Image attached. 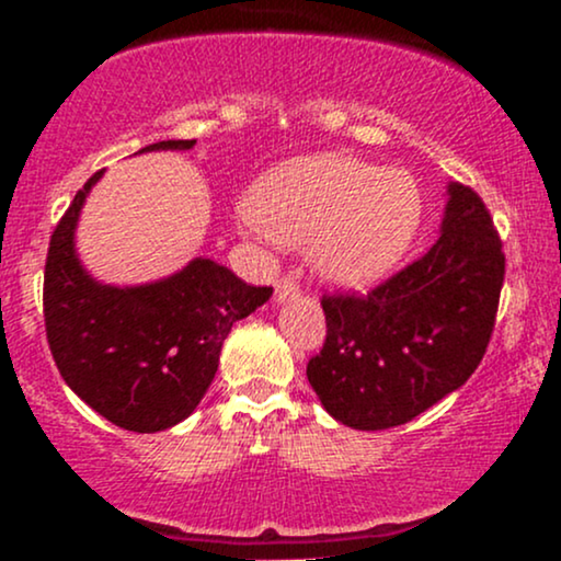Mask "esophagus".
<instances>
[{
    "label": "esophagus",
    "instance_id": "esophagus-1",
    "mask_svg": "<svg viewBox=\"0 0 561 561\" xmlns=\"http://www.w3.org/2000/svg\"><path fill=\"white\" fill-rule=\"evenodd\" d=\"M298 282L293 279V276H282L279 282H276V300H287V298H295L298 295Z\"/></svg>",
    "mask_w": 561,
    "mask_h": 561
}]
</instances>
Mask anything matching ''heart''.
Wrapping results in <instances>:
<instances>
[{
  "instance_id": "b5f03b06",
  "label": "heart",
  "mask_w": 561,
  "mask_h": 561,
  "mask_svg": "<svg viewBox=\"0 0 561 561\" xmlns=\"http://www.w3.org/2000/svg\"><path fill=\"white\" fill-rule=\"evenodd\" d=\"M424 197L409 171L353 156H319L268 171L250 221L276 242L311 244L313 268L340 287L396 272L422 229Z\"/></svg>"
}]
</instances>
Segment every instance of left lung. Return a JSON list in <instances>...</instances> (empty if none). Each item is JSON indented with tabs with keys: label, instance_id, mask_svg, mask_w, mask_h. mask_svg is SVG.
I'll use <instances>...</instances> for the list:
<instances>
[{
	"label": "left lung",
	"instance_id": "8db88e82",
	"mask_svg": "<svg viewBox=\"0 0 561 561\" xmlns=\"http://www.w3.org/2000/svg\"><path fill=\"white\" fill-rule=\"evenodd\" d=\"M506 259L485 203L448 184L443 231L382 285L321 298L324 347L308 362L321 405L353 430L411 422L478 369L491 343Z\"/></svg>",
	"mask_w": 561,
	"mask_h": 561
}]
</instances>
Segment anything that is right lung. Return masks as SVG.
I'll list each match as a JSON object with an SVG mask.
<instances>
[{"label":"right lung","mask_w":561,"mask_h":561,"mask_svg":"<svg viewBox=\"0 0 561 561\" xmlns=\"http://www.w3.org/2000/svg\"><path fill=\"white\" fill-rule=\"evenodd\" d=\"M195 139L141 147L190 150ZM102 171L57 221L44 266V327L62 379L115 427L160 433L197 409L214 382L231 324L272 298L210 259L141 287L100 285L81 268L73 231Z\"/></svg>","instance_id":"1"}]
</instances>
